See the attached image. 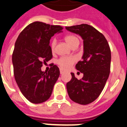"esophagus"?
I'll list each match as a JSON object with an SVG mask.
<instances>
[{
  "label": "esophagus",
  "mask_w": 127,
  "mask_h": 127,
  "mask_svg": "<svg viewBox=\"0 0 127 127\" xmlns=\"http://www.w3.org/2000/svg\"><path fill=\"white\" fill-rule=\"evenodd\" d=\"M64 73V71H63V70H62V69H60V73L61 74H63V73Z\"/></svg>",
  "instance_id": "esophagus-1"
}]
</instances>
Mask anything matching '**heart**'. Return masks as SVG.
Wrapping results in <instances>:
<instances>
[{"instance_id": "1", "label": "heart", "mask_w": 127, "mask_h": 127, "mask_svg": "<svg viewBox=\"0 0 127 127\" xmlns=\"http://www.w3.org/2000/svg\"><path fill=\"white\" fill-rule=\"evenodd\" d=\"M64 39L66 42L70 45V47L72 48L74 45L77 44H79V40L76 36L73 35H68L64 37ZM56 45V39L52 41L50 47H51L52 50H54ZM76 61V58L73 56H70V57H61L59 59H57L56 61V63L59 65L60 68L63 70H67Z\"/></svg>"}]
</instances>
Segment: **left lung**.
I'll return each mask as SVG.
<instances>
[{
	"instance_id": "obj_1",
	"label": "left lung",
	"mask_w": 127,
	"mask_h": 127,
	"mask_svg": "<svg viewBox=\"0 0 127 127\" xmlns=\"http://www.w3.org/2000/svg\"><path fill=\"white\" fill-rule=\"evenodd\" d=\"M66 29L81 36L84 43L82 61L75 68L84 75L78 80L73 73L66 84L70 99L81 105L91 103L102 93L109 76L111 54L109 45L102 33L88 24H80Z\"/></svg>"
}]
</instances>
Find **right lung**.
Listing matches in <instances>:
<instances>
[{"label": "right lung", "instance_id": "obj_1", "mask_svg": "<svg viewBox=\"0 0 127 127\" xmlns=\"http://www.w3.org/2000/svg\"><path fill=\"white\" fill-rule=\"evenodd\" d=\"M60 25L34 22L24 29L18 37L12 56L14 75L18 86L27 100L41 103L50 97L59 77V68L54 65L48 71L41 68L52 57L50 40L61 32Z\"/></svg>", "mask_w": 127, "mask_h": 127}]
</instances>
